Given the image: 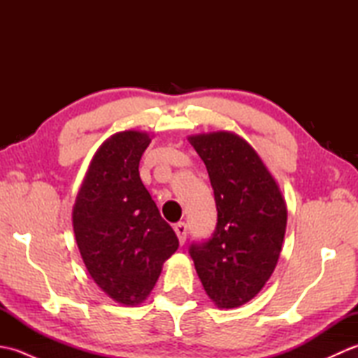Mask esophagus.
<instances>
[{
  "instance_id": "esophagus-1",
  "label": "esophagus",
  "mask_w": 358,
  "mask_h": 358,
  "mask_svg": "<svg viewBox=\"0 0 358 358\" xmlns=\"http://www.w3.org/2000/svg\"><path fill=\"white\" fill-rule=\"evenodd\" d=\"M173 231H175V234H177V237H178L181 245H183V243L186 241V235H187V226H186V223H183V222L177 223V224L173 226Z\"/></svg>"
}]
</instances>
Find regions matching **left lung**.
<instances>
[{
  "label": "left lung",
  "instance_id": "left-lung-1",
  "mask_svg": "<svg viewBox=\"0 0 358 358\" xmlns=\"http://www.w3.org/2000/svg\"><path fill=\"white\" fill-rule=\"evenodd\" d=\"M206 164L217 204L212 238L189 249L196 273L217 308L245 305L275 269L287 209L275 178L257 150L229 131L189 136Z\"/></svg>",
  "mask_w": 358,
  "mask_h": 358
}]
</instances>
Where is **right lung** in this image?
<instances>
[{
    "label": "right lung",
    "mask_w": 358,
    "mask_h": 358,
    "mask_svg": "<svg viewBox=\"0 0 358 358\" xmlns=\"http://www.w3.org/2000/svg\"><path fill=\"white\" fill-rule=\"evenodd\" d=\"M150 135L123 131L92 158L72 210L75 240L89 275L113 301L136 306L148 299L163 263L178 249L140 178Z\"/></svg>",
    "instance_id": "add662e5"
}]
</instances>
